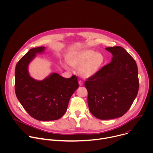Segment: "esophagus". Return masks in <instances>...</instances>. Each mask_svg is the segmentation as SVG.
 <instances>
[{
    "label": "esophagus",
    "instance_id": "esophagus-1",
    "mask_svg": "<svg viewBox=\"0 0 153 153\" xmlns=\"http://www.w3.org/2000/svg\"><path fill=\"white\" fill-rule=\"evenodd\" d=\"M79 85H80V86H82V85H83V81H82V80H80L79 81Z\"/></svg>",
    "mask_w": 153,
    "mask_h": 153
}]
</instances>
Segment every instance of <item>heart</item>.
<instances>
[{"instance_id":"1","label":"heart","mask_w":153,"mask_h":153,"mask_svg":"<svg viewBox=\"0 0 153 153\" xmlns=\"http://www.w3.org/2000/svg\"><path fill=\"white\" fill-rule=\"evenodd\" d=\"M104 60V57L100 53L85 50L71 55L67 62L72 67L79 68V73L81 76L88 78L98 72L103 64Z\"/></svg>"}]
</instances>
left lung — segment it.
I'll return each instance as SVG.
<instances>
[{
    "label": "left lung",
    "instance_id": "1",
    "mask_svg": "<svg viewBox=\"0 0 153 153\" xmlns=\"http://www.w3.org/2000/svg\"><path fill=\"white\" fill-rule=\"evenodd\" d=\"M111 62L85 82L91 113L101 120L122 117L132 105L139 91L137 64L123 47L105 48Z\"/></svg>",
    "mask_w": 153,
    "mask_h": 153
}]
</instances>
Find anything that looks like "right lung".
Returning <instances> with one entry per match:
<instances>
[{
  "label": "right lung",
  "instance_id": "add662e5",
  "mask_svg": "<svg viewBox=\"0 0 153 153\" xmlns=\"http://www.w3.org/2000/svg\"><path fill=\"white\" fill-rule=\"evenodd\" d=\"M44 50V47L31 49L17 62L15 93L32 117L42 121L55 120L66 112L70 97L78 88L79 83L75 75L64 78L57 73H52L42 81L33 79L28 71V65L37 53Z\"/></svg>",
  "mask_w": 153,
  "mask_h": 153
}]
</instances>
